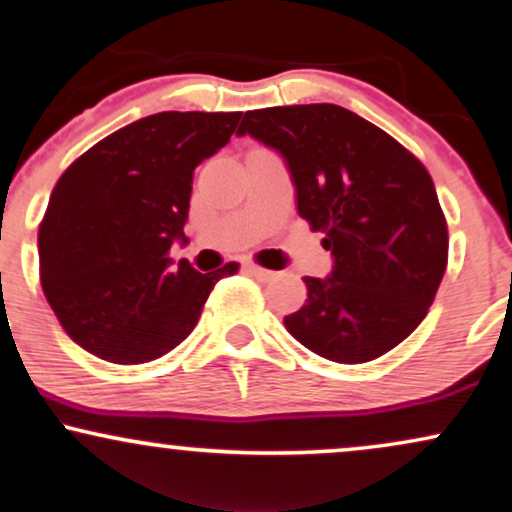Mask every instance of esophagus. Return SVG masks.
<instances>
[{
    "label": "esophagus",
    "instance_id": "esophagus-1",
    "mask_svg": "<svg viewBox=\"0 0 512 512\" xmlns=\"http://www.w3.org/2000/svg\"><path fill=\"white\" fill-rule=\"evenodd\" d=\"M245 271H248V274H252L255 278H260V281H269V278L276 276V271L264 269V267H260V264H255V262H245Z\"/></svg>",
    "mask_w": 512,
    "mask_h": 512
}]
</instances>
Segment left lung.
I'll return each instance as SVG.
<instances>
[{"label":"left lung","mask_w":512,"mask_h":512,"mask_svg":"<svg viewBox=\"0 0 512 512\" xmlns=\"http://www.w3.org/2000/svg\"><path fill=\"white\" fill-rule=\"evenodd\" d=\"M238 134L276 148L297 212L326 234L333 271L304 276L307 302L283 319L323 359L383 357L425 319L449 260V231L425 165L357 113L335 103L243 115Z\"/></svg>","instance_id":"left-lung-1"}]
</instances>
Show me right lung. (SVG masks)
Masks as SVG:
<instances>
[{"mask_svg": "<svg viewBox=\"0 0 512 512\" xmlns=\"http://www.w3.org/2000/svg\"><path fill=\"white\" fill-rule=\"evenodd\" d=\"M241 113L148 115L82 153L40 222V283L63 331L111 364H146L186 340L238 262L200 274L186 241L193 170L229 144Z\"/></svg>", "mask_w": 512, "mask_h": 512, "instance_id": "add662e5", "label": "right lung"}]
</instances>
